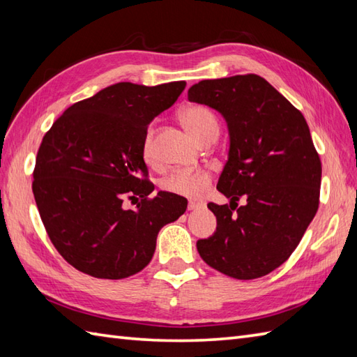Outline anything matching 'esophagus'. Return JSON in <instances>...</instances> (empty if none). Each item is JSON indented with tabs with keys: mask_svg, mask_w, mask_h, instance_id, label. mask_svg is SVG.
<instances>
[{
	"mask_svg": "<svg viewBox=\"0 0 357 357\" xmlns=\"http://www.w3.org/2000/svg\"><path fill=\"white\" fill-rule=\"evenodd\" d=\"M204 207L202 202H198V201H190L188 202V210H199Z\"/></svg>",
	"mask_w": 357,
	"mask_h": 357,
	"instance_id": "esophagus-1",
	"label": "esophagus"
}]
</instances>
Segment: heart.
<instances>
[{
	"label": "heart",
	"instance_id": "1",
	"mask_svg": "<svg viewBox=\"0 0 357 357\" xmlns=\"http://www.w3.org/2000/svg\"><path fill=\"white\" fill-rule=\"evenodd\" d=\"M179 118L183 124L187 127L195 139L198 142H204L210 138H218L219 135V123L215 113L206 105L193 104L183 109L179 113ZM151 136H153V128H149L146 138L142 144V156L147 162H153V146H151ZM211 184V174L204 169H184L176 170L169 174L161 187L165 192L184 196V198H199L208 190Z\"/></svg>",
	"mask_w": 357,
	"mask_h": 357
}]
</instances>
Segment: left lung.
Wrapping results in <instances>:
<instances>
[{"instance_id":"1","label":"left lung","mask_w":357,"mask_h":357,"mask_svg":"<svg viewBox=\"0 0 357 357\" xmlns=\"http://www.w3.org/2000/svg\"><path fill=\"white\" fill-rule=\"evenodd\" d=\"M188 100L221 113L230 135L218 181L230 206L208 204L218 225L196 242L198 252L234 279L268 275L290 257L319 207L322 164L307 121L253 73L199 81ZM241 195L246 204L238 208Z\"/></svg>"}]
</instances>
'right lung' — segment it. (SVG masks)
Here are the masks:
<instances>
[{"label":"right lung","mask_w":357,"mask_h":357,"mask_svg":"<svg viewBox=\"0 0 357 357\" xmlns=\"http://www.w3.org/2000/svg\"><path fill=\"white\" fill-rule=\"evenodd\" d=\"M185 89V81L147 87L133 82L100 90L70 105L44 135L32 190L52 244L72 267L100 279H123L153 257L165 224L187 199L169 192L149 198L142 144L147 127ZM142 198L136 211L124 199Z\"/></svg>","instance_id":"add662e5"}]
</instances>
